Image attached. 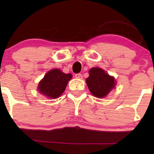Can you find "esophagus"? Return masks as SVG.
<instances>
[{"label": "esophagus", "mask_w": 154, "mask_h": 154, "mask_svg": "<svg viewBox=\"0 0 154 154\" xmlns=\"http://www.w3.org/2000/svg\"><path fill=\"white\" fill-rule=\"evenodd\" d=\"M75 76L76 78H77V79H82V76L81 74H76Z\"/></svg>", "instance_id": "esophagus-1"}]
</instances>
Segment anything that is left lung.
<instances>
[{"label": "left lung", "mask_w": 154, "mask_h": 154, "mask_svg": "<svg viewBox=\"0 0 154 154\" xmlns=\"http://www.w3.org/2000/svg\"><path fill=\"white\" fill-rule=\"evenodd\" d=\"M86 83L92 95L99 98L106 96L116 85L114 77L98 67L90 69Z\"/></svg>", "instance_id": "8db88e82"}]
</instances>
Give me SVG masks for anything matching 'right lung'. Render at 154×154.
<instances>
[{
	"mask_svg": "<svg viewBox=\"0 0 154 154\" xmlns=\"http://www.w3.org/2000/svg\"><path fill=\"white\" fill-rule=\"evenodd\" d=\"M72 77V74H65L59 69H54L48 72L40 80L38 90L49 98H57L64 92Z\"/></svg>",
	"mask_w": 154,
	"mask_h": 154,
	"instance_id": "1",
	"label": "right lung"
}]
</instances>
